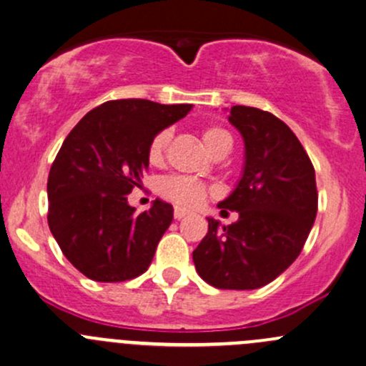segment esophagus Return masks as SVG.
<instances>
[{"instance_id": "esophagus-1", "label": "esophagus", "mask_w": 366, "mask_h": 366, "mask_svg": "<svg viewBox=\"0 0 366 366\" xmlns=\"http://www.w3.org/2000/svg\"><path fill=\"white\" fill-rule=\"evenodd\" d=\"M187 214H189V212H187L186 209H175V210H173V217H175L177 221H180L182 217H186Z\"/></svg>"}]
</instances>
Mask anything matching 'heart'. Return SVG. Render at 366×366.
<instances>
[{
	"mask_svg": "<svg viewBox=\"0 0 366 366\" xmlns=\"http://www.w3.org/2000/svg\"><path fill=\"white\" fill-rule=\"evenodd\" d=\"M172 140V128L161 129L159 133L154 134V138L149 144L147 149V159L151 164H161L167 156L168 145ZM203 142L209 147V151L219 154L226 149H232L233 138L232 134L226 132L224 128L219 126H209L203 129ZM161 194L167 199L175 203L179 207H196L207 198L209 194V187L202 182V180L194 179V177L187 175H172L167 177L163 182L159 184Z\"/></svg>",
	"mask_w": 366,
	"mask_h": 366,
	"instance_id": "heart-1",
	"label": "heart"
}]
</instances>
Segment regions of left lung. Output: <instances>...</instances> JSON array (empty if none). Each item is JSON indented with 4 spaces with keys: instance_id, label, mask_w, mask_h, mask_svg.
I'll list each match as a JSON object with an SVG mask.
<instances>
[{
    "instance_id": "1",
    "label": "left lung",
    "mask_w": 366,
    "mask_h": 366,
    "mask_svg": "<svg viewBox=\"0 0 366 366\" xmlns=\"http://www.w3.org/2000/svg\"><path fill=\"white\" fill-rule=\"evenodd\" d=\"M228 121L244 138L245 163L232 194L219 203L238 221L219 226L193 251L198 275L219 290H257L300 256L317 214L315 172L286 122L254 107L237 105Z\"/></svg>"
}]
</instances>
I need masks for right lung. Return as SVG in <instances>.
Returning <instances> with one entry per match:
<instances>
[{
    "label": "right lung",
    "mask_w": 366,
    "mask_h": 366,
    "mask_svg": "<svg viewBox=\"0 0 366 366\" xmlns=\"http://www.w3.org/2000/svg\"><path fill=\"white\" fill-rule=\"evenodd\" d=\"M193 105L112 99L80 119L49 173V228L73 267L96 282H122L151 264L173 207L156 199L134 214L128 194L147 172L154 134Z\"/></svg>",
    "instance_id": "1"
}]
</instances>
